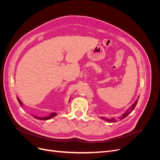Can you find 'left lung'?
Masks as SVG:
<instances>
[{"label":"left lung","instance_id":"1","mask_svg":"<svg viewBox=\"0 0 160 160\" xmlns=\"http://www.w3.org/2000/svg\"><path fill=\"white\" fill-rule=\"evenodd\" d=\"M139 98V96H138V99H136V101H135V102H134L132 105L130 106V108H129L126 111H125V112H124V113H123L122 115L121 116V117L118 118V119H124L125 118H126L127 116H128L129 113H132V111L134 109V108H135V106H136V105H137V103H138V101ZM100 118H101V119H103V120L105 121V122H109V123H112V122H118L117 119H116L115 118H105V117H103V116H101V117H100Z\"/></svg>","mask_w":160,"mask_h":160}]
</instances>
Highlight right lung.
I'll return each instance as SVG.
<instances>
[{
	"label": "right lung",
	"instance_id": "obj_1",
	"mask_svg": "<svg viewBox=\"0 0 160 160\" xmlns=\"http://www.w3.org/2000/svg\"><path fill=\"white\" fill-rule=\"evenodd\" d=\"M70 99H71V98H70ZM70 99H69V101H70ZM17 100H18V101L19 104H20V105L22 106V105H23V103H22V101H21L20 99H19L18 98H17ZM56 115H57V113H55V112H53V113H51L50 115H47V116H45V117H43V118L38 117V116L34 115H32V117H34L35 119H40V120H48V119H51V118H52L55 117Z\"/></svg>",
	"mask_w": 160,
	"mask_h": 160
}]
</instances>
